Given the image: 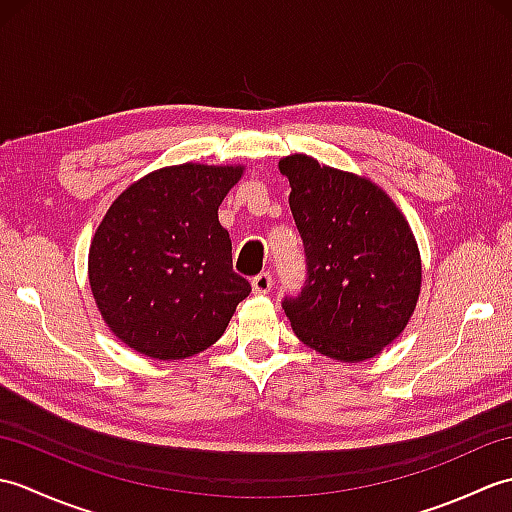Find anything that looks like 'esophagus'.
Returning a JSON list of instances; mask_svg holds the SVG:
<instances>
[{
	"label": "esophagus",
	"instance_id": "34e87169",
	"mask_svg": "<svg viewBox=\"0 0 512 512\" xmlns=\"http://www.w3.org/2000/svg\"><path fill=\"white\" fill-rule=\"evenodd\" d=\"M250 286H253L255 295H268L270 288H273V275L259 273L257 277H253V281H250Z\"/></svg>",
	"mask_w": 512,
	"mask_h": 512
}]
</instances>
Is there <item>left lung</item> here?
I'll list each match as a JSON object with an SVG mask.
<instances>
[{
    "label": "left lung",
    "mask_w": 512,
    "mask_h": 512,
    "mask_svg": "<svg viewBox=\"0 0 512 512\" xmlns=\"http://www.w3.org/2000/svg\"><path fill=\"white\" fill-rule=\"evenodd\" d=\"M308 279L284 299L297 339L343 363L374 358L407 328L422 262L407 217L365 176L292 154L279 160Z\"/></svg>",
    "instance_id": "obj_1"
}]
</instances>
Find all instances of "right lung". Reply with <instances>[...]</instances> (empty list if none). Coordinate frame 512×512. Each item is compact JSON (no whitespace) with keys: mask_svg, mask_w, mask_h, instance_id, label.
I'll list each match as a JSON object with an SVG mask.
<instances>
[{"mask_svg":"<svg viewBox=\"0 0 512 512\" xmlns=\"http://www.w3.org/2000/svg\"><path fill=\"white\" fill-rule=\"evenodd\" d=\"M242 176L244 165L162 167L107 209L88 277L103 321L127 347L180 361L224 334L250 284L233 270L217 209Z\"/></svg>","mask_w":512,"mask_h":512,"instance_id":"add662e5","label":"right lung"}]
</instances>
